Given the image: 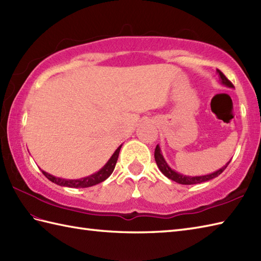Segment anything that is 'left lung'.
<instances>
[{"label": "left lung", "mask_w": 261, "mask_h": 261, "mask_svg": "<svg viewBox=\"0 0 261 261\" xmlns=\"http://www.w3.org/2000/svg\"><path fill=\"white\" fill-rule=\"evenodd\" d=\"M216 73L219 75V79L221 84L224 85L225 87H229V88H233L234 86L232 85V83L226 79V77L223 75V73L219 69H216ZM154 160H156V164L158 166L159 170L162 171V173L167 177V178L174 180L176 182H178V184L181 185H194V184H201V182L204 181H207L215 178V177H218L220 174H222V171L228 167V165L230 164V162L226 163L223 167H221L220 169L213 171V173L207 174V175H201V176H187L184 174H180L178 171H176L174 169L170 168V166L166 162L164 156H163V152H162V149H160L159 145H157L156 149H154Z\"/></svg>", "instance_id": "8db88e82"}]
</instances>
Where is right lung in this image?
Segmentation results:
<instances>
[{"label": "right lung", "instance_id": "add662e5", "mask_svg": "<svg viewBox=\"0 0 261 261\" xmlns=\"http://www.w3.org/2000/svg\"><path fill=\"white\" fill-rule=\"evenodd\" d=\"M122 145L116 148V150L113 152L112 156L108 160V163L105 164L103 167L99 169L96 173H94L92 175H88L86 177H83V178L79 179H66L62 178V177H56L54 175H50L47 171L42 170V174L45 175L49 180H51L55 184H57L59 186H65V187H71V188H84V187H91L96 184H99V182L104 181L105 179H108L111 176V174L113 173V170L115 168L116 162H118L119 158V153H120V149Z\"/></svg>", "mask_w": 261, "mask_h": 261}]
</instances>
